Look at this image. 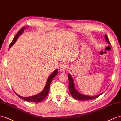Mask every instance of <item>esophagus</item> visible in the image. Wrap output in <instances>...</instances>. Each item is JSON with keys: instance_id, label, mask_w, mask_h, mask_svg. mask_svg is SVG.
I'll return each mask as SVG.
<instances>
[{"instance_id": "1", "label": "esophagus", "mask_w": 121, "mask_h": 121, "mask_svg": "<svg viewBox=\"0 0 121 121\" xmlns=\"http://www.w3.org/2000/svg\"><path fill=\"white\" fill-rule=\"evenodd\" d=\"M68 68V65L66 63H63L60 65L59 69L61 71H64Z\"/></svg>"}]
</instances>
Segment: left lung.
<instances>
[{"instance_id": "1", "label": "left lung", "mask_w": 121, "mask_h": 121, "mask_svg": "<svg viewBox=\"0 0 121 121\" xmlns=\"http://www.w3.org/2000/svg\"><path fill=\"white\" fill-rule=\"evenodd\" d=\"M105 40L106 41L108 42V43L109 44H110V42H109L108 38L107 37V35H105ZM68 78H69V91L70 93H71L72 96L73 97L74 99H76L77 100H92V99H94L98 97L100 95H102L103 93H102V94H100L99 95H97V96H88V95H83L80 93L78 92L76 90L75 88V86H74V81L71 75L69 74L68 75Z\"/></svg>"}]
</instances>
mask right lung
Instances as JSON below:
<instances>
[{
	"mask_svg": "<svg viewBox=\"0 0 121 121\" xmlns=\"http://www.w3.org/2000/svg\"><path fill=\"white\" fill-rule=\"evenodd\" d=\"M25 28L24 27H22V28H21L20 29V30H19L18 32V33L16 35L14 36V38L13 41H12V42H11V43L9 47V49L15 43V42L18 38V36L21 35H22V33H23V32L24 31ZM58 70L56 69L54 72H53L51 74H50V75L48 77V78L46 85H45V86L44 89L43 90V91H42L41 92H40L39 94H38L34 95V96H32L25 97H22V96H20V95H19L17 94H16L15 92H14L19 97L21 98V99H23L24 100L27 101V102H34V103L41 102V101H42L44 99H45V98L48 95V94L49 90L50 83H51L52 79H54V78L58 74Z\"/></svg>",
	"mask_w": 121,
	"mask_h": 121,
	"instance_id": "right-lung-1",
	"label": "right lung"
}]
</instances>
